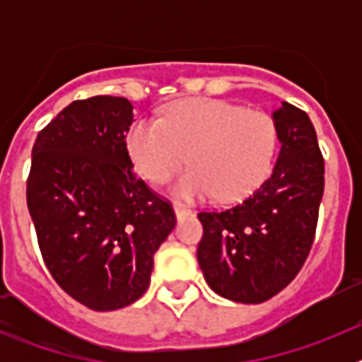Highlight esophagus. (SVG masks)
I'll return each instance as SVG.
<instances>
[{
	"label": "esophagus",
	"mask_w": 362,
	"mask_h": 362,
	"mask_svg": "<svg viewBox=\"0 0 362 362\" xmlns=\"http://www.w3.org/2000/svg\"><path fill=\"white\" fill-rule=\"evenodd\" d=\"M174 210H175V217H177V219H183V217L190 216L192 214L190 209H187V206H183V204H177V203L174 204Z\"/></svg>",
	"instance_id": "1"
}]
</instances>
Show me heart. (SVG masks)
<instances>
[{
	"instance_id": "1",
	"label": "heart",
	"mask_w": 362,
	"mask_h": 362,
	"mask_svg": "<svg viewBox=\"0 0 362 362\" xmlns=\"http://www.w3.org/2000/svg\"><path fill=\"white\" fill-rule=\"evenodd\" d=\"M279 146L276 119L216 99L181 101L163 119L132 124L127 148L136 170L150 183H165L183 166L175 185L183 199L239 201L267 179Z\"/></svg>"
}]
</instances>
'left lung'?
Wrapping results in <instances>:
<instances>
[{
  "label": "left lung",
  "instance_id": "left-lung-1",
  "mask_svg": "<svg viewBox=\"0 0 362 362\" xmlns=\"http://www.w3.org/2000/svg\"><path fill=\"white\" fill-rule=\"evenodd\" d=\"M281 150L254 194L223 210H201L197 261L210 288L257 305L296 279L312 250L325 190V159L308 114L283 101L274 112Z\"/></svg>",
  "mask_w": 362,
  "mask_h": 362
}]
</instances>
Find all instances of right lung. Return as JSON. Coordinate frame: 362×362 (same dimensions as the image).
Segmentation results:
<instances>
[{"label":"right lung","mask_w":362,"mask_h":362,"mask_svg":"<svg viewBox=\"0 0 362 362\" xmlns=\"http://www.w3.org/2000/svg\"><path fill=\"white\" fill-rule=\"evenodd\" d=\"M127 98L63 108L36 137L27 204L43 261L63 292L95 312L132 305L175 226L172 203L134 174Z\"/></svg>","instance_id":"obj_1"}]
</instances>
